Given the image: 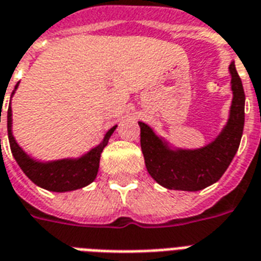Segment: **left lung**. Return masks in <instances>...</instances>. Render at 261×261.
Listing matches in <instances>:
<instances>
[{
  "mask_svg": "<svg viewBox=\"0 0 261 261\" xmlns=\"http://www.w3.org/2000/svg\"><path fill=\"white\" fill-rule=\"evenodd\" d=\"M228 70L232 91L228 120L209 144L196 149L177 148L158 136L146 123L138 121L146 170L158 184L167 190H203L217 182L232 162L244 133L245 92L233 61Z\"/></svg>",
  "mask_w": 261,
  "mask_h": 261,
  "instance_id": "1",
  "label": "left lung"
}]
</instances>
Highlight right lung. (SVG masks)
<instances>
[{"instance_id": "obj_1", "label": "right lung", "mask_w": 261, "mask_h": 261, "mask_svg": "<svg viewBox=\"0 0 261 261\" xmlns=\"http://www.w3.org/2000/svg\"><path fill=\"white\" fill-rule=\"evenodd\" d=\"M17 86H19V83L15 86L11 99L17 90ZM7 124L9 145H11L12 155L19 167L23 170V173L28 175L34 184L38 185L40 188H44V190L52 191V192H69V191L80 190V188H84L87 185L91 184L98 174L102 150L108 145V141L117 127V125H113L111 130L106 131L103 140L98 145L91 148L87 153L79 156V158L38 160L29 155L24 149H22V146L17 144L15 137H13L11 103L8 108Z\"/></svg>"}]
</instances>
